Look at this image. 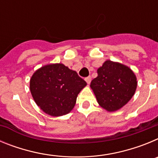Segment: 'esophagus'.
<instances>
[{
	"label": "esophagus",
	"instance_id": "34e87169",
	"mask_svg": "<svg viewBox=\"0 0 158 158\" xmlns=\"http://www.w3.org/2000/svg\"><path fill=\"white\" fill-rule=\"evenodd\" d=\"M85 81L87 82L88 85H89L92 81V78H91V77H85Z\"/></svg>",
	"mask_w": 158,
	"mask_h": 158
}]
</instances>
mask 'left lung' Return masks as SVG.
<instances>
[{
    "label": "left lung",
    "instance_id": "8db88e82",
    "mask_svg": "<svg viewBox=\"0 0 158 158\" xmlns=\"http://www.w3.org/2000/svg\"><path fill=\"white\" fill-rule=\"evenodd\" d=\"M97 74L91 81L90 87L99 105L106 111H118L135 95L137 77L127 65L107 60L98 68Z\"/></svg>",
    "mask_w": 158,
    "mask_h": 158
}]
</instances>
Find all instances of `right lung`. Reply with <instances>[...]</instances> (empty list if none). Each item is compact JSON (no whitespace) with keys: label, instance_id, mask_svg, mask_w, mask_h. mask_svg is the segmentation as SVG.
<instances>
[{"label":"right lung","instance_id":"obj_1","mask_svg":"<svg viewBox=\"0 0 158 158\" xmlns=\"http://www.w3.org/2000/svg\"><path fill=\"white\" fill-rule=\"evenodd\" d=\"M87 85L85 81L62 63L42 66L30 79V91L40 109L51 116H62L74 107L77 97Z\"/></svg>","mask_w":158,"mask_h":158}]
</instances>
